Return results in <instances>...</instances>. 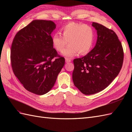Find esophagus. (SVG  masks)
I'll list each match as a JSON object with an SVG mask.
<instances>
[{"instance_id": "esophagus-1", "label": "esophagus", "mask_w": 132, "mask_h": 132, "mask_svg": "<svg viewBox=\"0 0 132 132\" xmlns=\"http://www.w3.org/2000/svg\"><path fill=\"white\" fill-rule=\"evenodd\" d=\"M71 61V60L70 58H67V57L65 58V62H66V63H69V62H70Z\"/></svg>"}]
</instances>
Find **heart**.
Returning <instances> with one entry per match:
<instances>
[{
  "instance_id": "heart-1",
  "label": "heart",
  "mask_w": 132,
  "mask_h": 132,
  "mask_svg": "<svg viewBox=\"0 0 132 132\" xmlns=\"http://www.w3.org/2000/svg\"><path fill=\"white\" fill-rule=\"evenodd\" d=\"M63 36L59 33L55 34L52 38L54 47L61 52L67 43L69 45L62 51V54L72 57L77 53L85 55L93 48L95 32L93 27L83 23L71 22L61 29Z\"/></svg>"
}]
</instances>
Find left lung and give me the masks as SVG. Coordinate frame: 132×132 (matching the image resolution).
<instances>
[{
  "instance_id": "8db88e82",
  "label": "left lung",
  "mask_w": 132,
  "mask_h": 132,
  "mask_svg": "<svg viewBox=\"0 0 132 132\" xmlns=\"http://www.w3.org/2000/svg\"><path fill=\"white\" fill-rule=\"evenodd\" d=\"M92 25L97 30L96 46L84 57L73 61L74 84L86 95L97 93L109 86L120 71L124 58L116 34L98 23L93 22Z\"/></svg>"
}]
</instances>
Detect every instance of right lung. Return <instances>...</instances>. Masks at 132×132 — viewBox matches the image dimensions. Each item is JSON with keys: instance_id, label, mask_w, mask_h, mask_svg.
Wrapping results in <instances>:
<instances>
[{"instance_id": "right-lung-1", "label": "right lung", "mask_w": 132, "mask_h": 132, "mask_svg": "<svg viewBox=\"0 0 132 132\" xmlns=\"http://www.w3.org/2000/svg\"><path fill=\"white\" fill-rule=\"evenodd\" d=\"M51 20H34L15 35L11 47L12 69L23 87L42 95L54 86L65 59L53 48Z\"/></svg>"}]
</instances>
